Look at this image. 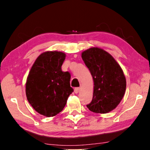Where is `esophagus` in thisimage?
<instances>
[{
    "label": "esophagus",
    "mask_w": 150,
    "mask_h": 150,
    "mask_svg": "<svg viewBox=\"0 0 150 150\" xmlns=\"http://www.w3.org/2000/svg\"><path fill=\"white\" fill-rule=\"evenodd\" d=\"M80 91V87H76L74 89V92L76 93H78Z\"/></svg>",
    "instance_id": "esophagus-1"
}]
</instances>
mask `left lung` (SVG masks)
Listing matches in <instances>:
<instances>
[{"instance_id": "obj_1", "label": "left lung", "mask_w": 150, "mask_h": 150, "mask_svg": "<svg viewBox=\"0 0 150 150\" xmlns=\"http://www.w3.org/2000/svg\"><path fill=\"white\" fill-rule=\"evenodd\" d=\"M82 59L93 77V99L87 106L96 113L115 109L124 98L126 77L113 57L103 49L93 47L82 52Z\"/></svg>"}]
</instances>
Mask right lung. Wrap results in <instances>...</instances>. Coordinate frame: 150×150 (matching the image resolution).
<instances>
[{"label": "right lung", "instance_id": "right-lung-1", "mask_svg": "<svg viewBox=\"0 0 150 150\" xmlns=\"http://www.w3.org/2000/svg\"><path fill=\"white\" fill-rule=\"evenodd\" d=\"M65 53L47 51L35 61L26 83V96L38 113L53 117L62 111L67 98L74 91L70 87L71 75L62 71Z\"/></svg>", "mask_w": 150, "mask_h": 150}]
</instances>
